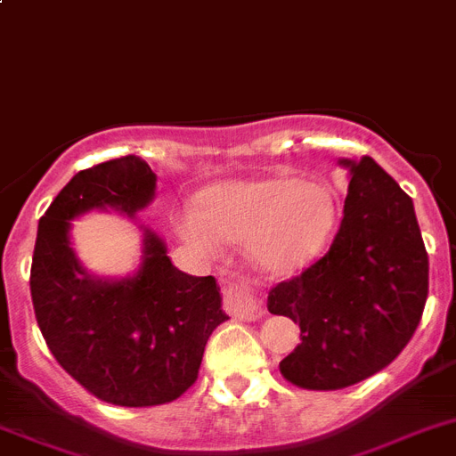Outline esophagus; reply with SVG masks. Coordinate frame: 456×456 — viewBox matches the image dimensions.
Masks as SVG:
<instances>
[{
    "label": "esophagus",
    "mask_w": 456,
    "mask_h": 456,
    "mask_svg": "<svg viewBox=\"0 0 456 456\" xmlns=\"http://www.w3.org/2000/svg\"><path fill=\"white\" fill-rule=\"evenodd\" d=\"M224 305L227 311L240 320H257L262 317L264 305L255 287L246 281H229L224 287Z\"/></svg>",
    "instance_id": "esophagus-1"
}]
</instances>
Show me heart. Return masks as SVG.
<instances>
[{"mask_svg": "<svg viewBox=\"0 0 456 456\" xmlns=\"http://www.w3.org/2000/svg\"><path fill=\"white\" fill-rule=\"evenodd\" d=\"M334 224V199L320 183L259 178L224 183L201 199V210H183L175 229L204 255H217L224 239L250 240L264 271L289 275L322 250Z\"/></svg>", "mask_w": 456, "mask_h": 456, "instance_id": "b5f03b06", "label": "heart"}]
</instances>
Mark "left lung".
Returning <instances> with one entry per match:
<instances>
[{
  "label": "left lung",
  "instance_id": "8db88e82",
  "mask_svg": "<svg viewBox=\"0 0 456 456\" xmlns=\"http://www.w3.org/2000/svg\"><path fill=\"white\" fill-rule=\"evenodd\" d=\"M350 167L343 220L324 257L269 292V313L299 322L281 362L287 382L331 392L376 376L422 320L429 257L412 199L370 157Z\"/></svg>",
  "mask_w": 456,
  "mask_h": 456
}]
</instances>
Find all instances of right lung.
Returning <instances> with one entry per match:
<instances>
[{
  "instance_id": "1",
  "label": "right lung",
  "mask_w": 456,
  "mask_h": 456,
  "mask_svg": "<svg viewBox=\"0 0 456 456\" xmlns=\"http://www.w3.org/2000/svg\"><path fill=\"white\" fill-rule=\"evenodd\" d=\"M155 174L136 155L83 169L39 220L34 246V315L57 364L92 396L125 408L171 403L192 387L213 329L229 320L213 275L183 273L145 232L139 273L99 281L69 246V220L90 208L127 216L148 206Z\"/></svg>"
}]
</instances>
